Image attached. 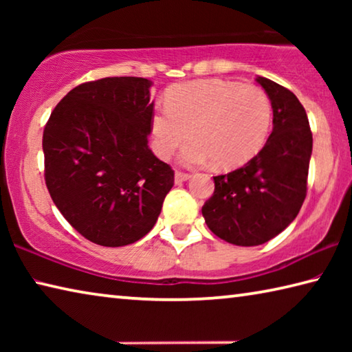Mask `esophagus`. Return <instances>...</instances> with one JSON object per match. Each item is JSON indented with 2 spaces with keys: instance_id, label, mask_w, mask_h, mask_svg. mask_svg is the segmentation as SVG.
<instances>
[{
  "instance_id": "esophagus-1",
  "label": "esophagus",
  "mask_w": 352,
  "mask_h": 352,
  "mask_svg": "<svg viewBox=\"0 0 352 352\" xmlns=\"http://www.w3.org/2000/svg\"><path fill=\"white\" fill-rule=\"evenodd\" d=\"M190 178L189 174H184V172H175V183H183L188 182Z\"/></svg>"
}]
</instances>
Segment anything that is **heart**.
I'll list each match as a JSON object with an SVG mask.
<instances>
[{
    "mask_svg": "<svg viewBox=\"0 0 352 352\" xmlns=\"http://www.w3.org/2000/svg\"><path fill=\"white\" fill-rule=\"evenodd\" d=\"M272 124V100L262 88L223 79H200L169 88L166 104L151 116L152 147L169 158L190 136L180 162H216L231 169L250 162L264 146Z\"/></svg>",
    "mask_w": 352,
    "mask_h": 352,
    "instance_id": "obj_1",
    "label": "heart"
}]
</instances>
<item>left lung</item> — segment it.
<instances>
[{"label": "left lung", "mask_w": 352, "mask_h": 352, "mask_svg": "<svg viewBox=\"0 0 352 352\" xmlns=\"http://www.w3.org/2000/svg\"><path fill=\"white\" fill-rule=\"evenodd\" d=\"M256 82L272 100V133L243 168L214 177V194L201 208L208 228L241 247L269 242L294 222L306 199L312 155V132L298 98L265 77Z\"/></svg>", "instance_id": "1"}]
</instances>
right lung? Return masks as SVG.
Instances as JSON below:
<instances>
[{
	"label": "right lung",
	"mask_w": 352,
	"mask_h": 352,
	"mask_svg": "<svg viewBox=\"0 0 352 352\" xmlns=\"http://www.w3.org/2000/svg\"><path fill=\"white\" fill-rule=\"evenodd\" d=\"M152 82L105 77L76 87L43 132L51 199L85 239L104 247L140 241L157 223L174 170L147 146Z\"/></svg>",
	"instance_id": "add662e5"
}]
</instances>
